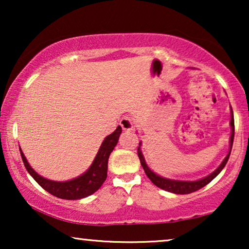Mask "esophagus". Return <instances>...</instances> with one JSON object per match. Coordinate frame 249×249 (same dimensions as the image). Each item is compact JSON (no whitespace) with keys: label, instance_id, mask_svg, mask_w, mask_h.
<instances>
[{"label":"esophagus","instance_id":"obj_1","mask_svg":"<svg viewBox=\"0 0 249 249\" xmlns=\"http://www.w3.org/2000/svg\"><path fill=\"white\" fill-rule=\"evenodd\" d=\"M120 125L124 130H131L134 128V120L130 117H124L120 120Z\"/></svg>","mask_w":249,"mask_h":249}]
</instances>
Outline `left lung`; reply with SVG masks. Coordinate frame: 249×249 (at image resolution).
<instances>
[{"mask_svg":"<svg viewBox=\"0 0 249 249\" xmlns=\"http://www.w3.org/2000/svg\"><path fill=\"white\" fill-rule=\"evenodd\" d=\"M230 124H231V129H232V130H231V137H230V152L228 153L226 159L223 160V162L221 163L219 168H217L213 173H211L210 176H207V177H205V178H203L200 180H197V181H177V180H170V179L162 178V177L155 175L154 172L151 171V169H149L148 166L146 165V162H145L144 158H142L141 148L138 147L137 154H138L139 160H141V164L142 166V169H144L146 176L148 177L149 180H151V181L154 183L155 186H158L159 188L164 189V190H166V192H170V193L182 194V195H185V194L194 193V192H196V190H199L200 188H203L204 186H206L207 183H210L214 178H215L217 175H219L221 171H222V169L227 164L228 160H229L231 148H232V144H233V137H234V119H233L232 108H231V122H230Z\"/></svg>","mask_w":249,"mask_h":249,"instance_id":"left-lung-1","label":"left lung"}]
</instances>
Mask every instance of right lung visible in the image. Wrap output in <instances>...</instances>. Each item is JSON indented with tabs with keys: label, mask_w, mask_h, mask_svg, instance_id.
<instances>
[{
	"label": "right lung",
	"mask_w": 249,
	"mask_h": 249,
	"mask_svg": "<svg viewBox=\"0 0 249 249\" xmlns=\"http://www.w3.org/2000/svg\"><path fill=\"white\" fill-rule=\"evenodd\" d=\"M121 131L122 128L119 125L111 135H108L102 142L100 151H98L93 164L87 170V172H85L83 176L78 177L76 179L70 180V181L55 182L43 178L30 168L21 151H20V154H21V159L27 171L43 189L52 194L53 196L62 199H80L94 194L103 185L107 177L108 158H110L111 152L117 145Z\"/></svg>",
	"instance_id": "obj_1"
}]
</instances>
